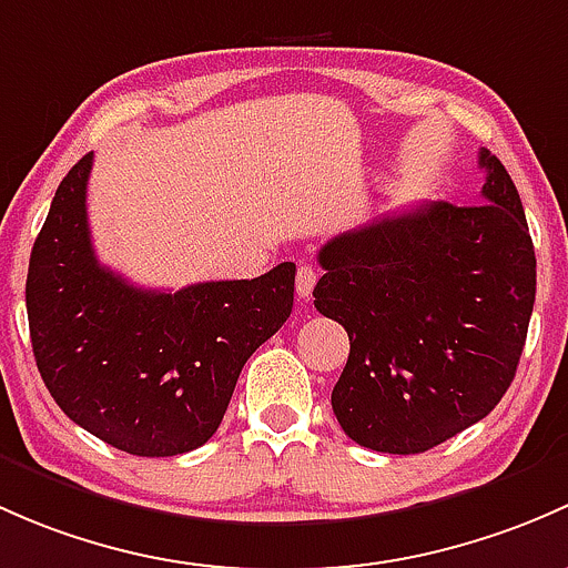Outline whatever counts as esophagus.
<instances>
[{
  "mask_svg": "<svg viewBox=\"0 0 568 568\" xmlns=\"http://www.w3.org/2000/svg\"><path fill=\"white\" fill-rule=\"evenodd\" d=\"M314 284H317V271H314L312 265H301V267H297V276H295L297 297L308 301V297H312Z\"/></svg>",
  "mask_w": 568,
  "mask_h": 568,
  "instance_id": "34e87169",
  "label": "esophagus"
}]
</instances>
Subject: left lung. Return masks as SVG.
Here are the masks:
<instances>
[{
  "label": "left lung",
  "instance_id": "left-lung-1",
  "mask_svg": "<svg viewBox=\"0 0 568 568\" xmlns=\"http://www.w3.org/2000/svg\"><path fill=\"white\" fill-rule=\"evenodd\" d=\"M484 202L418 204L320 248L314 306L349 336L331 394L344 435L420 454L495 410L536 301V254L517 185L489 150Z\"/></svg>",
  "mask_w": 568,
  "mask_h": 568
}]
</instances>
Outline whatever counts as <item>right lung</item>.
<instances>
[{
  "mask_svg": "<svg viewBox=\"0 0 568 568\" xmlns=\"http://www.w3.org/2000/svg\"><path fill=\"white\" fill-rule=\"evenodd\" d=\"M90 169L92 153L65 174L29 256L38 372L62 413L109 446L194 452L219 429L245 361L290 317L295 265L178 292L133 286L92 248Z\"/></svg>",
  "mask_w": 568,
  "mask_h": 568,
  "instance_id": "1",
  "label": "right lung"
}]
</instances>
